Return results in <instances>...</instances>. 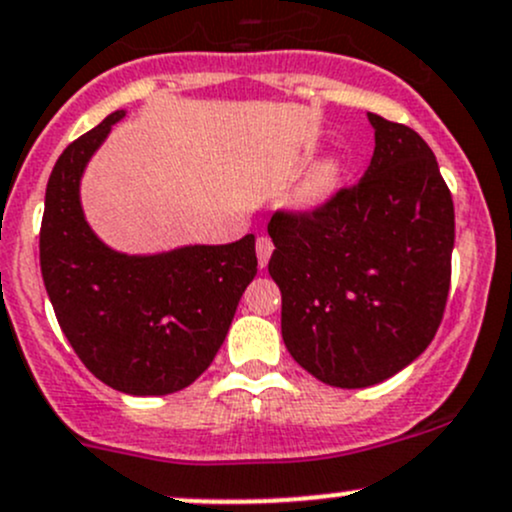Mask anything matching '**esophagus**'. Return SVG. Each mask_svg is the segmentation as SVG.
<instances>
[{"mask_svg": "<svg viewBox=\"0 0 512 512\" xmlns=\"http://www.w3.org/2000/svg\"><path fill=\"white\" fill-rule=\"evenodd\" d=\"M272 250H274V242L267 238V235L257 238V260H260V267H265L267 262H270Z\"/></svg>", "mask_w": 512, "mask_h": 512, "instance_id": "34e87169", "label": "esophagus"}]
</instances>
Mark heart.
Returning <instances> with one entry per match:
<instances>
[{"mask_svg": "<svg viewBox=\"0 0 512 512\" xmlns=\"http://www.w3.org/2000/svg\"><path fill=\"white\" fill-rule=\"evenodd\" d=\"M338 179V164L333 159H324L319 164H314L306 174V179L301 181L297 191V203L301 206H316L321 203L328 193L333 191Z\"/></svg>", "mask_w": 512, "mask_h": 512, "instance_id": "obj_1", "label": "heart"}]
</instances>
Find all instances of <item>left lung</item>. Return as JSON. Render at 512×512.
I'll return each instance as SVG.
<instances>
[{"mask_svg": "<svg viewBox=\"0 0 512 512\" xmlns=\"http://www.w3.org/2000/svg\"><path fill=\"white\" fill-rule=\"evenodd\" d=\"M368 120L375 152L363 179L267 225L284 346L348 390L392 378L432 343L454 250V201L429 144L400 122Z\"/></svg>", "mask_w": 512, "mask_h": 512, "instance_id": "obj_1", "label": "left lung"}]
</instances>
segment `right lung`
<instances>
[{
    "label": "right lung",
    "instance_id": "right-lung-1",
    "mask_svg": "<svg viewBox=\"0 0 512 512\" xmlns=\"http://www.w3.org/2000/svg\"><path fill=\"white\" fill-rule=\"evenodd\" d=\"M125 110L63 149L46 186L39 252L56 319L85 368L127 395L184 390L213 363L257 274L255 235L164 255H120L80 208L85 164Z\"/></svg>",
    "mask_w": 512,
    "mask_h": 512
}]
</instances>
